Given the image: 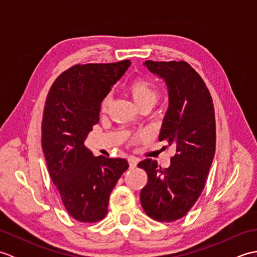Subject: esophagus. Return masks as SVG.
Returning a JSON list of instances; mask_svg holds the SVG:
<instances>
[{
    "instance_id": "1",
    "label": "esophagus",
    "mask_w": 257,
    "mask_h": 257,
    "mask_svg": "<svg viewBox=\"0 0 257 257\" xmlns=\"http://www.w3.org/2000/svg\"><path fill=\"white\" fill-rule=\"evenodd\" d=\"M128 162H129V167L132 168V169H134V168L137 167L138 159H137V158H135V157H129L128 158Z\"/></svg>"
}]
</instances>
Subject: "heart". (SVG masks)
Listing matches in <instances>:
<instances>
[{"label":"heart","instance_id":"heart-1","mask_svg":"<svg viewBox=\"0 0 257 257\" xmlns=\"http://www.w3.org/2000/svg\"><path fill=\"white\" fill-rule=\"evenodd\" d=\"M127 89L130 96L133 97V99L139 107L146 105V103H152L154 105L158 97H159L158 86L151 79L146 77H136L130 81ZM109 103H110V96L107 95L100 103V109L102 111L107 110Z\"/></svg>","mask_w":257,"mask_h":257}]
</instances>
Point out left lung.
<instances>
[{"label":"left lung","instance_id":"8db88e82","mask_svg":"<svg viewBox=\"0 0 257 257\" xmlns=\"http://www.w3.org/2000/svg\"><path fill=\"white\" fill-rule=\"evenodd\" d=\"M145 64L168 85L169 109L159 141L172 145L176 155L166 169L151 159L138 163L148 174L141 205L151 219L174 222L187 214L205 187L215 154L214 106L203 79L187 62Z\"/></svg>","mask_w":257,"mask_h":257}]
</instances>
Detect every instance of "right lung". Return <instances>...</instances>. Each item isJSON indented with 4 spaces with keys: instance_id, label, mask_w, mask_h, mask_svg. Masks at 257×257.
<instances>
[{
    "instance_id": "obj_1",
    "label": "right lung",
    "mask_w": 257,
    "mask_h": 257,
    "mask_svg": "<svg viewBox=\"0 0 257 257\" xmlns=\"http://www.w3.org/2000/svg\"><path fill=\"white\" fill-rule=\"evenodd\" d=\"M130 61L77 64L66 69L48 91L42 120V147L48 172L65 209L84 223L102 220L125 159L94 157L85 140L99 121L100 103L124 74Z\"/></svg>"
}]
</instances>
